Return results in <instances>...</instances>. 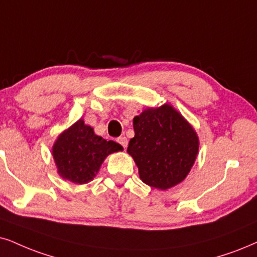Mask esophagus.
<instances>
[{"label": "esophagus", "mask_w": 257, "mask_h": 257, "mask_svg": "<svg viewBox=\"0 0 257 257\" xmlns=\"http://www.w3.org/2000/svg\"><path fill=\"white\" fill-rule=\"evenodd\" d=\"M117 142L122 146L123 148H126V146H128V140H126L125 136H121V138H118Z\"/></svg>", "instance_id": "34e87169"}]
</instances>
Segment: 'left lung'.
I'll list each match as a JSON object with an SVG mask.
<instances>
[{"label": "left lung", "instance_id": "1", "mask_svg": "<svg viewBox=\"0 0 257 257\" xmlns=\"http://www.w3.org/2000/svg\"><path fill=\"white\" fill-rule=\"evenodd\" d=\"M135 136L128 153L139 168L140 179L148 186L165 191L180 184L196 161L199 138L181 113L165 103L147 108L135 116Z\"/></svg>", "mask_w": 257, "mask_h": 257}]
</instances>
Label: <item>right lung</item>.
<instances>
[{
    "label": "right lung",
    "mask_w": 257,
    "mask_h": 257,
    "mask_svg": "<svg viewBox=\"0 0 257 257\" xmlns=\"http://www.w3.org/2000/svg\"><path fill=\"white\" fill-rule=\"evenodd\" d=\"M123 151L115 141L95 134L92 126L80 118L58 135L52 155L58 174L73 184H86L96 177L109 154Z\"/></svg>",
    "instance_id": "1"
}]
</instances>
